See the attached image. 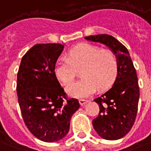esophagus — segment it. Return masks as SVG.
<instances>
[{
    "label": "esophagus",
    "mask_w": 151,
    "mask_h": 151,
    "mask_svg": "<svg viewBox=\"0 0 151 151\" xmlns=\"http://www.w3.org/2000/svg\"><path fill=\"white\" fill-rule=\"evenodd\" d=\"M88 100H84V99H81V100H79V103H80V105H84L85 104H86L87 102H88Z\"/></svg>",
    "instance_id": "obj_1"
}]
</instances>
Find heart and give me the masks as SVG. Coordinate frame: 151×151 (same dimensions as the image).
I'll use <instances>...</instances> for the list:
<instances>
[{"label": "heart", "mask_w": 151, "mask_h": 151, "mask_svg": "<svg viewBox=\"0 0 151 151\" xmlns=\"http://www.w3.org/2000/svg\"><path fill=\"white\" fill-rule=\"evenodd\" d=\"M79 69L83 78L69 85L66 91L73 97H87L97 87L105 90L112 86L118 74V60L112 50L82 43L68 50V59L60 58L56 61L54 73L56 78L67 86Z\"/></svg>", "instance_id": "1"}]
</instances>
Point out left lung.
<instances>
[{
	"mask_svg": "<svg viewBox=\"0 0 151 151\" xmlns=\"http://www.w3.org/2000/svg\"><path fill=\"white\" fill-rule=\"evenodd\" d=\"M85 39L109 46L118 60V74L112 87L100 97L99 115L92 121L94 129L105 140L123 137L134 124L140 91L137 72L127 49L108 34L89 36Z\"/></svg>",
	"mask_w": 151,
	"mask_h": 151,
	"instance_id": "1",
	"label": "left lung"
}]
</instances>
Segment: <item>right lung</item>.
Masks as SVG:
<instances>
[{
    "mask_svg": "<svg viewBox=\"0 0 151 151\" xmlns=\"http://www.w3.org/2000/svg\"><path fill=\"white\" fill-rule=\"evenodd\" d=\"M64 49L59 43L37 44L21 60L17 73V95L24 123L32 134L46 142L68 133L79 102L68 98L54 73Z\"/></svg>",
    "mask_w": 151,
    "mask_h": 151,
    "instance_id": "add662e5",
    "label": "right lung"
}]
</instances>
